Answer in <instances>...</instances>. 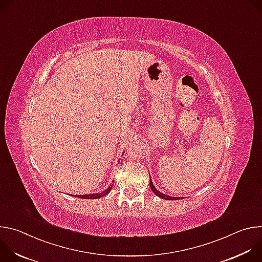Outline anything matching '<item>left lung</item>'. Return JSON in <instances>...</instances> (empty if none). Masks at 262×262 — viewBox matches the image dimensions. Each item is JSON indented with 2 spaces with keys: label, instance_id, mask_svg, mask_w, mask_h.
<instances>
[{
  "label": "left lung",
  "instance_id": "left-lung-1",
  "mask_svg": "<svg viewBox=\"0 0 262 262\" xmlns=\"http://www.w3.org/2000/svg\"><path fill=\"white\" fill-rule=\"evenodd\" d=\"M150 176V175H149ZM150 179V182H149V185H150V188H151V191L158 196V197H160V198H163V199H165V200H178V199H183L182 197H171V196H168V195H165V194H163V193H161L156 186L154 185V182H152V180H151V178H149Z\"/></svg>",
  "mask_w": 262,
  "mask_h": 262
}]
</instances>
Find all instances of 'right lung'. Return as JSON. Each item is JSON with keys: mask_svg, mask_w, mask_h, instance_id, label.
<instances>
[{"mask_svg": "<svg viewBox=\"0 0 262 262\" xmlns=\"http://www.w3.org/2000/svg\"><path fill=\"white\" fill-rule=\"evenodd\" d=\"M113 182L114 181H112V183L107 186V188L104 191L100 192V193H94V194H88V195H73V196L77 197V198H83V199H98V198H101V197L107 195L111 192L112 188H113Z\"/></svg>", "mask_w": 262, "mask_h": 262, "instance_id": "1", "label": "right lung"}]
</instances>
